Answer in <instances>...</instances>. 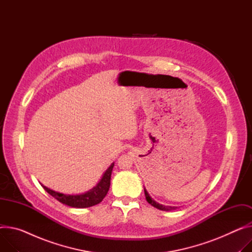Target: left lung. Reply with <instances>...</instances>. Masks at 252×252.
I'll return each mask as SVG.
<instances>
[{"label":"left lung","mask_w":252,"mask_h":252,"mask_svg":"<svg viewBox=\"0 0 252 252\" xmlns=\"http://www.w3.org/2000/svg\"><path fill=\"white\" fill-rule=\"evenodd\" d=\"M144 193H145V197H146V201H147L151 206H153L154 208L159 209V210H161V211H172V210L178 209V207H176V206H164V205H161V204L156 202L153 199H151V197L149 196V193H148V191L146 190L145 188H144Z\"/></svg>","instance_id":"left-lung-1"}]
</instances>
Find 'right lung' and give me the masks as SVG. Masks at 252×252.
<instances>
[{
  "label": "right lung",
  "instance_id": "obj_1",
  "mask_svg": "<svg viewBox=\"0 0 252 252\" xmlns=\"http://www.w3.org/2000/svg\"><path fill=\"white\" fill-rule=\"evenodd\" d=\"M114 167V162L107 168L104 172L100 182L96 184L94 188L89 189L83 193H76V195H67V193H63L60 191H55L43 185V189L55 198L57 201H60L63 205H67L72 208H89L94 206L103 201L106 197L107 192L110 189V182H111V175Z\"/></svg>",
  "mask_w": 252,
  "mask_h": 252
}]
</instances>
